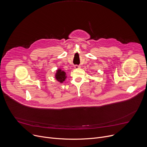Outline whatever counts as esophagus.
<instances>
[{
    "mask_svg": "<svg viewBox=\"0 0 147 147\" xmlns=\"http://www.w3.org/2000/svg\"><path fill=\"white\" fill-rule=\"evenodd\" d=\"M74 68H75V69L80 68V66H79V65H75V66H74Z\"/></svg>",
    "mask_w": 147,
    "mask_h": 147,
    "instance_id": "1",
    "label": "esophagus"
}]
</instances>
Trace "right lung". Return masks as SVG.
<instances>
[{
    "label": "right lung",
    "instance_id": "obj_1",
    "mask_svg": "<svg viewBox=\"0 0 147 147\" xmlns=\"http://www.w3.org/2000/svg\"><path fill=\"white\" fill-rule=\"evenodd\" d=\"M55 78L56 79L60 82L62 83L63 81H65L66 76V73L65 71H62L61 69L57 70L56 75H55Z\"/></svg>",
    "mask_w": 147,
    "mask_h": 147
}]
</instances>
